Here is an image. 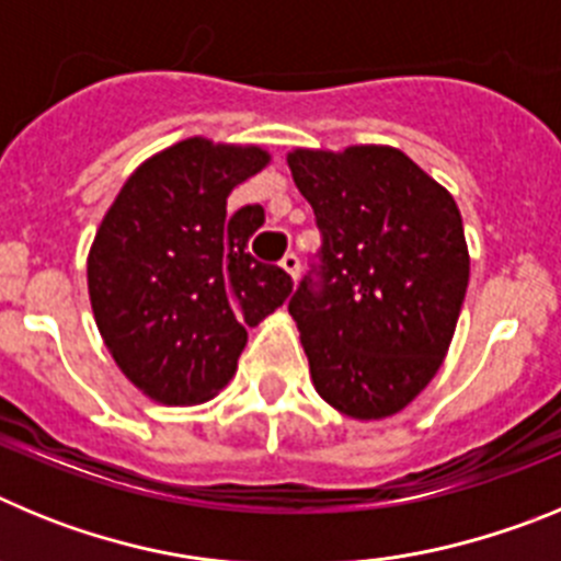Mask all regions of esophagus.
<instances>
[{
    "mask_svg": "<svg viewBox=\"0 0 561 561\" xmlns=\"http://www.w3.org/2000/svg\"><path fill=\"white\" fill-rule=\"evenodd\" d=\"M280 266H284V270L289 272L291 280H297V275H300V257H297L295 252H286V255L280 257Z\"/></svg>",
    "mask_w": 561,
    "mask_h": 561,
    "instance_id": "1",
    "label": "esophagus"
}]
</instances>
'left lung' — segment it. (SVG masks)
Wrapping results in <instances>:
<instances>
[{
    "mask_svg": "<svg viewBox=\"0 0 561 561\" xmlns=\"http://www.w3.org/2000/svg\"><path fill=\"white\" fill-rule=\"evenodd\" d=\"M289 168L323 238L289 300L314 388L351 419H388L453 342L469 284L460 210L399 148H297Z\"/></svg>",
    "mask_w": 561,
    "mask_h": 561,
    "instance_id": "left-lung-1",
    "label": "left lung"
}]
</instances>
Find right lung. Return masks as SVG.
I'll return each mask as SVG.
<instances>
[{"label": "right lung", "mask_w": 561, "mask_h": 561, "mask_svg": "<svg viewBox=\"0 0 561 561\" xmlns=\"http://www.w3.org/2000/svg\"><path fill=\"white\" fill-rule=\"evenodd\" d=\"M270 162L257 146L191 137L142 162L98 227L87 277L117 368L162 404L207 401L232 379L291 277L247 250L264 207L227 210L232 187Z\"/></svg>", "instance_id": "add662e5"}]
</instances>
